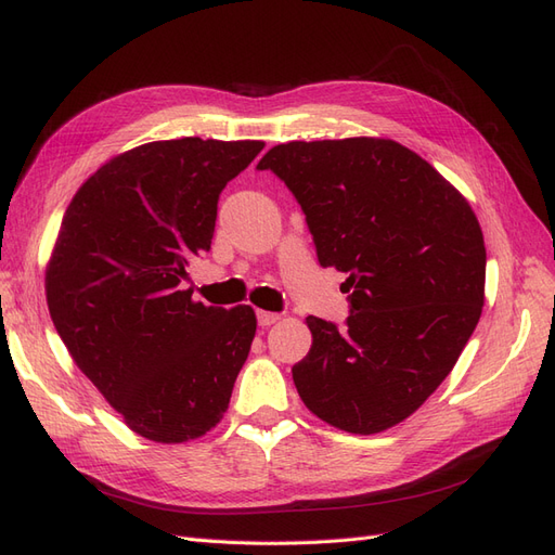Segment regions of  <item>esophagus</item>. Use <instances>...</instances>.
Returning a JSON list of instances; mask_svg holds the SVG:
<instances>
[{"instance_id":"obj_1","label":"esophagus","mask_w":555,"mask_h":555,"mask_svg":"<svg viewBox=\"0 0 555 555\" xmlns=\"http://www.w3.org/2000/svg\"><path fill=\"white\" fill-rule=\"evenodd\" d=\"M257 319H259V326L268 328V326H273L275 322H280V314H278V312H266V310H257Z\"/></svg>"}]
</instances>
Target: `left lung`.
Segmentation results:
<instances>
[{
    "label": "left lung",
    "instance_id": "left-lung-1",
    "mask_svg": "<svg viewBox=\"0 0 555 555\" xmlns=\"http://www.w3.org/2000/svg\"><path fill=\"white\" fill-rule=\"evenodd\" d=\"M271 169L306 212L319 263L347 273L338 328L306 317L312 347L292 367L322 422L373 435L405 422L456 365L483 306L486 247L467 198L391 139L292 141Z\"/></svg>",
    "mask_w": 555,
    "mask_h": 555
}]
</instances>
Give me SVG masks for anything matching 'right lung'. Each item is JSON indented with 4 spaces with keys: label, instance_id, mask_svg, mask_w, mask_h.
<instances>
[{
    "label": "right lung",
    "instance_id": "add662e5",
    "mask_svg": "<svg viewBox=\"0 0 555 555\" xmlns=\"http://www.w3.org/2000/svg\"><path fill=\"white\" fill-rule=\"evenodd\" d=\"M263 141L176 139L115 155L80 184L46 266L62 343L141 438L180 444L222 422L257 333L249 306L182 289L210 249L217 198Z\"/></svg>",
    "mask_w": 555,
    "mask_h": 555
}]
</instances>
